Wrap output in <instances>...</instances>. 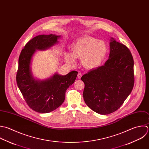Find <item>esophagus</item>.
<instances>
[{
  "instance_id": "esophagus-1",
  "label": "esophagus",
  "mask_w": 149,
  "mask_h": 149,
  "mask_svg": "<svg viewBox=\"0 0 149 149\" xmlns=\"http://www.w3.org/2000/svg\"><path fill=\"white\" fill-rule=\"evenodd\" d=\"M77 76H78V78L79 79H81V77H82V74H81V73H78Z\"/></svg>"
}]
</instances>
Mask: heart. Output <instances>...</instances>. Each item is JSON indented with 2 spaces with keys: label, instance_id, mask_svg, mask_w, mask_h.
<instances>
[{
  "label": "heart",
  "instance_id": "b5f03b06",
  "mask_svg": "<svg viewBox=\"0 0 149 149\" xmlns=\"http://www.w3.org/2000/svg\"><path fill=\"white\" fill-rule=\"evenodd\" d=\"M107 53V47L104 42L86 36L75 42L71 46V53H64V58L71 65L75 64L74 58H81L84 67L94 69L101 64Z\"/></svg>",
  "mask_w": 149,
  "mask_h": 149
}]
</instances>
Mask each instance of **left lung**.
<instances>
[{
	"label": "left lung",
	"mask_w": 149,
	"mask_h": 149,
	"mask_svg": "<svg viewBox=\"0 0 149 149\" xmlns=\"http://www.w3.org/2000/svg\"><path fill=\"white\" fill-rule=\"evenodd\" d=\"M134 59L128 48L111 38L109 59L102 66L84 74L83 96L95 112L106 115L117 110L134 85Z\"/></svg>",
	"instance_id": "8db88e82"
}]
</instances>
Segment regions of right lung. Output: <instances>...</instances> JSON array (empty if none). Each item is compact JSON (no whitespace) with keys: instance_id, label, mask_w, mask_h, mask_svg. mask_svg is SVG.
Returning a JSON list of instances; mask_svg holds the SVG:
<instances>
[{"instance_id":"obj_1","label":"right lung","mask_w":149,"mask_h":149,"mask_svg":"<svg viewBox=\"0 0 149 149\" xmlns=\"http://www.w3.org/2000/svg\"><path fill=\"white\" fill-rule=\"evenodd\" d=\"M60 38V35L53 34L38 35L25 45L19 57L17 86L28 106L39 113H50L63 104L67 89L75 82L78 74L76 71L65 75L55 73L42 81L33 76L31 64L36 50L49 49L58 42Z\"/></svg>"}]
</instances>
